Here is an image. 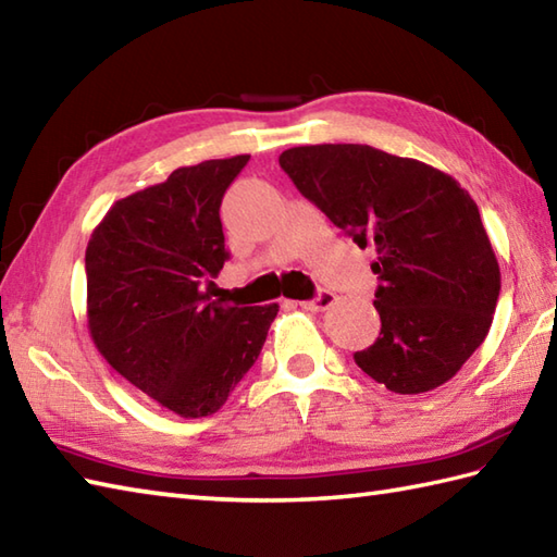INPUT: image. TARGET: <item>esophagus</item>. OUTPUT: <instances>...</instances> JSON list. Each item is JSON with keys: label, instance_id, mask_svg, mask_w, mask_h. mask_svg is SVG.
Here are the masks:
<instances>
[{"label": "esophagus", "instance_id": "obj_1", "mask_svg": "<svg viewBox=\"0 0 557 557\" xmlns=\"http://www.w3.org/2000/svg\"><path fill=\"white\" fill-rule=\"evenodd\" d=\"M337 301V297L330 289H318V294L313 299H309V301H304L301 306H306V309H313V311H325V309H330V306H333Z\"/></svg>", "mask_w": 557, "mask_h": 557}]
</instances>
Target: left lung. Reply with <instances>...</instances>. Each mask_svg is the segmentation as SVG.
<instances>
[{"label": "left lung", "instance_id": "1", "mask_svg": "<svg viewBox=\"0 0 557 557\" xmlns=\"http://www.w3.org/2000/svg\"><path fill=\"white\" fill-rule=\"evenodd\" d=\"M280 168L359 248H375L381 335L354 354L399 395L447 383L486 339L500 268L479 208L431 164L359 144L289 148Z\"/></svg>", "mask_w": 557, "mask_h": 557}]
</instances>
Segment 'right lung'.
I'll return each instance as SVG.
<instances>
[{"instance_id": "obj_1", "label": "right lung", "mask_w": 557, "mask_h": 557, "mask_svg": "<svg viewBox=\"0 0 557 557\" xmlns=\"http://www.w3.org/2000/svg\"><path fill=\"white\" fill-rule=\"evenodd\" d=\"M251 156L174 170L108 210L86 248L88 330L112 369L184 419L215 413L256 363L270 306L215 297L222 196Z\"/></svg>"}]
</instances>
